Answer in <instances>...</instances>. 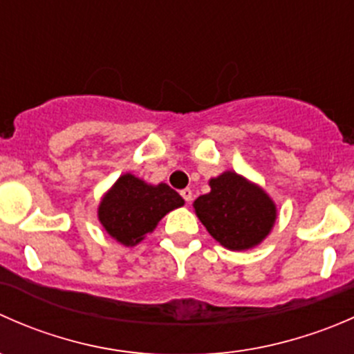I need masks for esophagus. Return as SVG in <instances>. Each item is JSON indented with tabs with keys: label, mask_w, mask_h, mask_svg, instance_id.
<instances>
[{
	"label": "esophagus",
	"mask_w": 354,
	"mask_h": 354,
	"mask_svg": "<svg viewBox=\"0 0 354 354\" xmlns=\"http://www.w3.org/2000/svg\"><path fill=\"white\" fill-rule=\"evenodd\" d=\"M180 194H181V197L185 198V202H187V203H190L192 198H194V194H192L190 188H185V190H181Z\"/></svg>",
	"instance_id": "esophagus-1"
}]
</instances>
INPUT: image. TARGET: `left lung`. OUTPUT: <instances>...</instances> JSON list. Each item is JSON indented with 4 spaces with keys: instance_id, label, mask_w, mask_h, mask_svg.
Here are the masks:
<instances>
[{
    "instance_id": "obj_1",
    "label": "left lung",
    "mask_w": 354,
    "mask_h": 354,
    "mask_svg": "<svg viewBox=\"0 0 354 354\" xmlns=\"http://www.w3.org/2000/svg\"><path fill=\"white\" fill-rule=\"evenodd\" d=\"M210 192L194 202L200 223L227 250H248L262 243L276 223V203L246 178L224 171L209 181Z\"/></svg>"
}]
</instances>
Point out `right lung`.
I'll list each match as a JSON object with an SVG mask.
<instances>
[{"label":"right lung","instance_id":"right-lung-1","mask_svg":"<svg viewBox=\"0 0 354 354\" xmlns=\"http://www.w3.org/2000/svg\"><path fill=\"white\" fill-rule=\"evenodd\" d=\"M183 203L180 194L166 183L149 185L127 173L102 197L97 217L111 238L124 246H135L156 230L167 212Z\"/></svg>","mask_w":354,"mask_h":354}]
</instances>
